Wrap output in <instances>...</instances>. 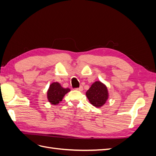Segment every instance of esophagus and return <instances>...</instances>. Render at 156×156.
<instances>
[{"instance_id":"34e87169","label":"esophagus","mask_w":156,"mask_h":156,"mask_svg":"<svg viewBox=\"0 0 156 156\" xmlns=\"http://www.w3.org/2000/svg\"><path fill=\"white\" fill-rule=\"evenodd\" d=\"M76 90H78V91H82L83 90V87L82 86H81V87H79V88H77Z\"/></svg>"}]
</instances>
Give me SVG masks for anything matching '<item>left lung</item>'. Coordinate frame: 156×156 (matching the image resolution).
Returning <instances> with one entry per match:
<instances>
[{
    "instance_id": "left-lung-1",
    "label": "left lung",
    "mask_w": 156,
    "mask_h": 156,
    "mask_svg": "<svg viewBox=\"0 0 156 156\" xmlns=\"http://www.w3.org/2000/svg\"><path fill=\"white\" fill-rule=\"evenodd\" d=\"M86 96L92 105L101 107L105 104L108 97L107 88L100 81H96L87 91Z\"/></svg>"
}]
</instances>
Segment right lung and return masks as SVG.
<instances>
[{"label":"right lung","mask_w":156,"mask_h":156,"mask_svg":"<svg viewBox=\"0 0 156 156\" xmlns=\"http://www.w3.org/2000/svg\"><path fill=\"white\" fill-rule=\"evenodd\" d=\"M69 91L70 89L64 88L58 83H53L49 86L47 94L48 99L51 104L57 105L60 101L62 100L65 94Z\"/></svg>","instance_id":"obj_1"}]
</instances>
